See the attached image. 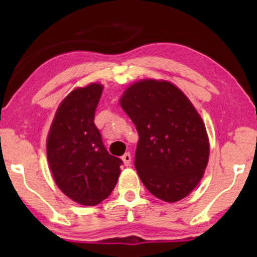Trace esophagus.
Here are the masks:
<instances>
[{
	"instance_id": "esophagus-1",
	"label": "esophagus",
	"mask_w": 257,
	"mask_h": 257,
	"mask_svg": "<svg viewBox=\"0 0 257 257\" xmlns=\"http://www.w3.org/2000/svg\"><path fill=\"white\" fill-rule=\"evenodd\" d=\"M122 161H123L124 165H127V167H128L130 162H132V154L128 153V152H127V153H124L123 156H122Z\"/></svg>"
}]
</instances>
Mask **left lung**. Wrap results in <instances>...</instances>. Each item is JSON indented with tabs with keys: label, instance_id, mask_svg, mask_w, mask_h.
I'll return each instance as SVG.
<instances>
[{
	"label": "left lung",
	"instance_id": "obj_1",
	"mask_svg": "<svg viewBox=\"0 0 257 257\" xmlns=\"http://www.w3.org/2000/svg\"><path fill=\"white\" fill-rule=\"evenodd\" d=\"M120 105L136 125L135 168L155 197L175 203L202 179L210 144L201 115L169 81L145 79L124 90Z\"/></svg>",
	"mask_w": 257,
	"mask_h": 257
}]
</instances>
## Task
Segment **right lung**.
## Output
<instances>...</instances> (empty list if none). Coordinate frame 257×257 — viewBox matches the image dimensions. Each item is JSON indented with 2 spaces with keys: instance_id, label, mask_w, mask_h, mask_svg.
Returning a JSON list of instances; mask_svg holds the SVG:
<instances>
[{
  "instance_id": "1",
  "label": "right lung",
  "mask_w": 257,
  "mask_h": 257,
  "mask_svg": "<svg viewBox=\"0 0 257 257\" xmlns=\"http://www.w3.org/2000/svg\"><path fill=\"white\" fill-rule=\"evenodd\" d=\"M103 86L76 88L56 110L47 136V160L54 180L72 201L94 206L112 193L122 160L111 155L94 123Z\"/></svg>"
}]
</instances>
